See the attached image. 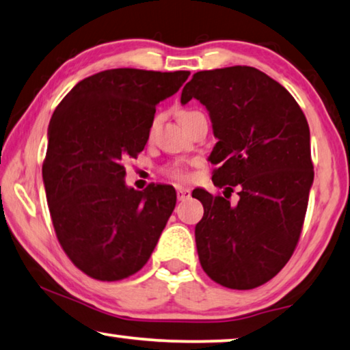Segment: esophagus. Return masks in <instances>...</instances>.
Wrapping results in <instances>:
<instances>
[{"label":"esophagus","instance_id":"1","mask_svg":"<svg viewBox=\"0 0 350 350\" xmlns=\"http://www.w3.org/2000/svg\"><path fill=\"white\" fill-rule=\"evenodd\" d=\"M189 196L191 191L187 189V187H178V189H176V199L178 200H186Z\"/></svg>","mask_w":350,"mask_h":350}]
</instances>
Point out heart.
I'll return each mask as SVG.
<instances>
[{
	"mask_svg": "<svg viewBox=\"0 0 350 350\" xmlns=\"http://www.w3.org/2000/svg\"><path fill=\"white\" fill-rule=\"evenodd\" d=\"M197 112H191V110H183V112L178 113V120L183 121L187 116L194 115ZM151 129H153V126H151ZM167 174H169L172 178L175 180H185L186 178V169L181 164H174L172 167H169V170H167Z\"/></svg>",
	"mask_w": 350,
	"mask_h": 350,
	"instance_id": "obj_1",
	"label": "heart"
}]
</instances>
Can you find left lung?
<instances>
[{"label": "left lung", "mask_w": 350, "mask_h": 350, "mask_svg": "<svg viewBox=\"0 0 350 350\" xmlns=\"http://www.w3.org/2000/svg\"><path fill=\"white\" fill-rule=\"evenodd\" d=\"M200 100L217 139L213 183L227 197L194 189L200 265L217 284L247 291L270 281L295 251L314 180L310 126L292 94L251 66L200 70L181 104Z\"/></svg>", "instance_id": "1"}]
</instances>
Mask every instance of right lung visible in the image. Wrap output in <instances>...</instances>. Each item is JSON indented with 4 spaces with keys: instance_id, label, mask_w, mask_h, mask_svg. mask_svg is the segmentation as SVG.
<instances>
[{
    "instance_id": "right-lung-1",
    "label": "right lung",
    "mask_w": 350,
    "mask_h": 350,
    "mask_svg": "<svg viewBox=\"0 0 350 350\" xmlns=\"http://www.w3.org/2000/svg\"><path fill=\"white\" fill-rule=\"evenodd\" d=\"M189 74L103 70L75 85L53 112L42 165L50 216L66 254L94 280L137 273L175 208L169 185L126 186L123 161L145 148L156 105Z\"/></svg>"
}]
</instances>
